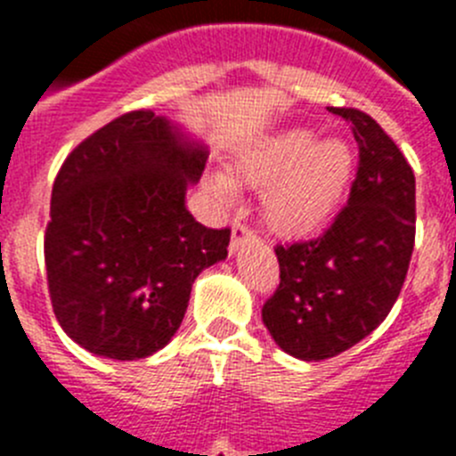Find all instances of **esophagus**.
Returning a JSON list of instances; mask_svg holds the SVG:
<instances>
[{"instance_id":"obj_1","label":"esophagus","mask_w":456,"mask_h":456,"mask_svg":"<svg viewBox=\"0 0 456 456\" xmlns=\"http://www.w3.org/2000/svg\"><path fill=\"white\" fill-rule=\"evenodd\" d=\"M253 232L248 231L247 225L244 224H235V228H232V235H231V253H237L241 248V244H244V241L248 240V237H251Z\"/></svg>"}]
</instances>
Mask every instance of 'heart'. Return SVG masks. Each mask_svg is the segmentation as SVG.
Masks as SVG:
<instances>
[{
	"instance_id": "1",
	"label": "heart",
	"mask_w": 456,
	"mask_h": 456,
	"mask_svg": "<svg viewBox=\"0 0 456 456\" xmlns=\"http://www.w3.org/2000/svg\"><path fill=\"white\" fill-rule=\"evenodd\" d=\"M352 148L340 136L315 141V132L294 130L241 148L231 178L208 173L205 189L224 208L235 200V184L265 189L263 216L278 235H304L333 215L352 180Z\"/></svg>"
}]
</instances>
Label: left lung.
Returning a JSON list of instances; mask_svg holds the SVG:
<instances>
[{
    "instance_id": "8db88e82",
    "label": "left lung",
    "mask_w": 456,
    "mask_h": 456,
    "mask_svg": "<svg viewBox=\"0 0 456 456\" xmlns=\"http://www.w3.org/2000/svg\"><path fill=\"white\" fill-rule=\"evenodd\" d=\"M352 127L358 173L320 237L276 247L281 283L263 305L273 342L324 361L377 329L400 297L416 240V178L395 141L358 109H331Z\"/></svg>"
}]
</instances>
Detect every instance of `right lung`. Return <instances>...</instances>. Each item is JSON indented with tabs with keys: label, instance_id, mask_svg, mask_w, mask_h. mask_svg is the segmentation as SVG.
I'll return each instance as SVG.
<instances>
[{
	"label": "right lung",
	"instance_id": "1",
	"mask_svg": "<svg viewBox=\"0 0 456 456\" xmlns=\"http://www.w3.org/2000/svg\"><path fill=\"white\" fill-rule=\"evenodd\" d=\"M208 155L184 125L152 111L111 120L68 155L52 187L45 267L56 320L79 347L136 361L175 336L193 281L231 241L184 200Z\"/></svg>",
	"mask_w": 456,
	"mask_h": 456
}]
</instances>
